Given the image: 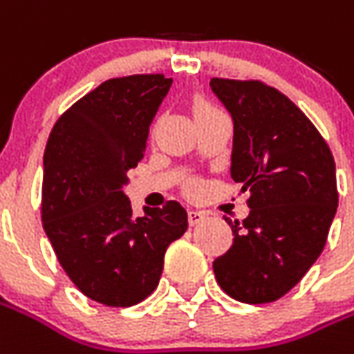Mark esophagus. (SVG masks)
Listing matches in <instances>:
<instances>
[{
  "instance_id": "esophagus-1",
  "label": "esophagus",
  "mask_w": 354,
  "mask_h": 354,
  "mask_svg": "<svg viewBox=\"0 0 354 354\" xmlns=\"http://www.w3.org/2000/svg\"><path fill=\"white\" fill-rule=\"evenodd\" d=\"M207 218V214L201 211H189L187 212V220H189V224L192 226H197V224H201L203 220Z\"/></svg>"
}]
</instances>
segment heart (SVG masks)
<instances>
[{
  "label": "heart",
  "mask_w": 354,
  "mask_h": 354,
  "mask_svg": "<svg viewBox=\"0 0 354 354\" xmlns=\"http://www.w3.org/2000/svg\"><path fill=\"white\" fill-rule=\"evenodd\" d=\"M212 109L214 107H212L211 103L205 101L203 97H195L194 100V115H201V113H207V111H212Z\"/></svg>",
  "instance_id": "heart-1"
}]
</instances>
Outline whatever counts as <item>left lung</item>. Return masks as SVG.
<instances>
[{
  "label": "left lung",
  "instance_id": "left-lung-1",
  "mask_svg": "<svg viewBox=\"0 0 354 354\" xmlns=\"http://www.w3.org/2000/svg\"><path fill=\"white\" fill-rule=\"evenodd\" d=\"M234 120L230 174L249 192V216L226 218L234 243L212 263L230 297L263 305L297 286L322 253L337 211L335 162L320 132L281 91L212 78Z\"/></svg>",
  "mask_w": 354,
  "mask_h": 354
}]
</instances>
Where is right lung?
Segmentation results:
<instances>
[{
	"label": "right lung",
	"instance_id": "right-lung-1",
	"mask_svg": "<svg viewBox=\"0 0 354 354\" xmlns=\"http://www.w3.org/2000/svg\"><path fill=\"white\" fill-rule=\"evenodd\" d=\"M170 84L165 74L111 78L66 109L46 145L44 230L74 286L105 306L149 297L167 247L187 230L180 203L136 218L122 192Z\"/></svg>",
	"mask_w": 354,
	"mask_h": 354
}]
</instances>
